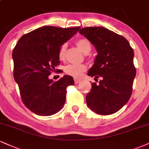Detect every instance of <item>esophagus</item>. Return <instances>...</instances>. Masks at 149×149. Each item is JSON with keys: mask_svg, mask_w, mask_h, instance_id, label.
Listing matches in <instances>:
<instances>
[{"mask_svg": "<svg viewBox=\"0 0 149 149\" xmlns=\"http://www.w3.org/2000/svg\"><path fill=\"white\" fill-rule=\"evenodd\" d=\"M74 84H77L81 81L80 79H77V78H74Z\"/></svg>", "mask_w": 149, "mask_h": 149, "instance_id": "obj_1", "label": "esophagus"}]
</instances>
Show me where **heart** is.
Masks as SVG:
<instances>
[{
  "label": "heart",
  "mask_w": 149,
  "mask_h": 149,
  "mask_svg": "<svg viewBox=\"0 0 149 149\" xmlns=\"http://www.w3.org/2000/svg\"><path fill=\"white\" fill-rule=\"evenodd\" d=\"M76 45L79 49L84 54H87L91 52L92 49V45L91 42L87 38H80L76 42ZM66 47L67 45L66 44H63L58 51V57L60 59H63L65 57ZM86 70V66L84 64L81 65H74V64H70V65H67L65 68V72L67 74L71 76L74 77H80L83 74L84 72Z\"/></svg>",
  "instance_id": "heart-1"
}]
</instances>
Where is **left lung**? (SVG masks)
<instances>
[{
	"label": "left lung",
	"instance_id": "left-lung-1",
	"mask_svg": "<svg viewBox=\"0 0 149 149\" xmlns=\"http://www.w3.org/2000/svg\"><path fill=\"white\" fill-rule=\"evenodd\" d=\"M94 45L97 52L88 75L101 77L99 84H92L86 97L93 111L100 115H111L122 108L132 94L136 69L134 52L124 36L103 27H86L79 30Z\"/></svg>",
	"mask_w": 149,
	"mask_h": 149
}]
</instances>
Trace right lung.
Segmentation results:
<instances>
[{
	"label": "right lung",
	"mask_w": 149,
	"mask_h": 149,
	"mask_svg": "<svg viewBox=\"0 0 149 149\" xmlns=\"http://www.w3.org/2000/svg\"><path fill=\"white\" fill-rule=\"evenodd\" d=\"M80 28L39 27L22 36L13 49L14 80L23 104L36 115H54L65 104L66 88L74 85V79L64 75L54 81L49 75L59 65L61 46Z\"/></svg>",
	"instance_id": "add662e5"
}]
</instances>
